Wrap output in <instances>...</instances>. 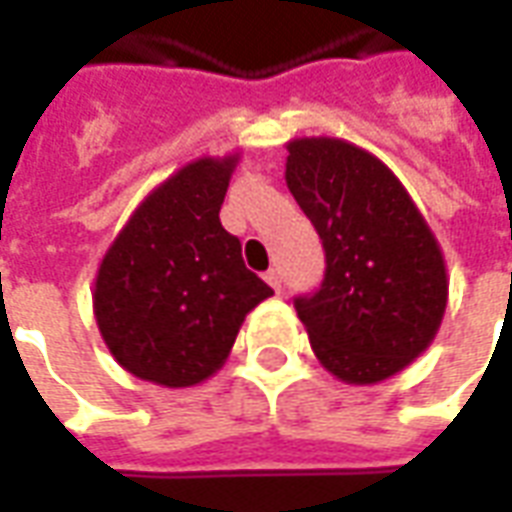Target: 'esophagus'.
<instances>
[{"instance_id":"34e87169","label":"esophagus","mask_w":512,"mask_h":512,"mask_svg":"<svg viewBox=\"0 0 512 512\" xmlns=\"http://www.w3.org/2000/svg\"><path fill=\"white\" fill-rule=\"evenodd\" d=\"M266 282L268 285H271V288L277 290H282V274H279V268H268L266 271Z\"/></svg>"}]
</instances>
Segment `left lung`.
<instances>
[{
  "instance_id": "left-lung-1",
  "label": "left lung",
  "mask_w": 512,
  "mask_h": 512,
  "mask_svg": "<svg viewBox=\"0 0 512 512\" xmlns=\"http://www.w3.org/2000/svg\"><path fill=\"white\" fill-rule=\"evenodd\" d=\"M285 180L326 252L321 288L293 299L318 362L345 384L395 376L444 318L436 235L392 169L345 139L288 142Z\"/></svg>"
}]
</instances>
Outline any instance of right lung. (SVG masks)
<instances>
[{
    "label": "right lung",
    "mask_w": 512,
    "mask_h": 512,
    "mask_svg": "<svg viewBox=\"0 0 512 512\" xmlns=\"http://www.w3.org/2000/svg\"><path fill=\"white\" fill-rule=\"evenodd\" d=\"M238 156L197 158L131 213L95 277L106 348L142 381L194 386L230 356L235 334L274 296L219 222Z\"/></svg>",
    "instance_id": "add662e5"
}]
</instances>
